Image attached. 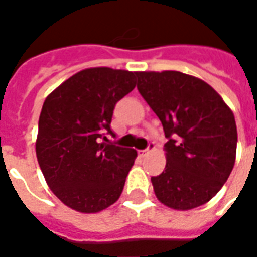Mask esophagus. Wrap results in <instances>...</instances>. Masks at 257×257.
I'll return each instance as SVG.
<instances>
[{"label":"esophagus","instance_id":"34e87169","mask_svg":"<svg viewBox=\"0 0 257 257\" xmlns=\"http://www.w3.org/2000/svg\"><path fill=\"white\" fill-rule=\"evenodd\" d=\"M156 149V146H154V143H149V147L146 149V150H142L140 151V156H146L147 153H150V151H153Z\"/></svg>","mask_w":257,"mask_h":257}]
</instances>
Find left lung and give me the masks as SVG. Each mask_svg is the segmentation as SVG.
I'll return each mask as SVG.
<instances>
[{"mask_svg": "<svg viewBox=\"0 0 257 257\" xmlns=\"http://www.w3.org/2000/svg\"><path fill=\"white\" fill-rule=\"evenodd\" d=\"M138 89L160 118L167 165L151 183L168 208L190 210L219 193L237 154L231 108L202 79L180 71H138Z\"/></svg>", "mask_w": 257, "mask_h": 257, "instance_id": "obj_1", "label": "left lung"}]
</instances>
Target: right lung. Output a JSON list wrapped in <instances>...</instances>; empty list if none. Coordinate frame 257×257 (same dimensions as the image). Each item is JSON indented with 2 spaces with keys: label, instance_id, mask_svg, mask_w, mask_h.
<instances>
[{
  "label": "right lung",
  "instance_id": "add662e5",
  "mask_svg": "<svg viewBox=\"0 0 257 257\" xmlns=\"http://www.w3.org/2000/svg\"><path fill=\"white\" fill-rule=\"evenodd\" d=\"M136 71L81 70L44 101L36 142L37 160L52 193L81 213H97L122 193L138 153L108 143L118 100L136 86Z\"/></svg>",
  "mask_w": 257,
  "mask_h": 257
}]
</instances>
